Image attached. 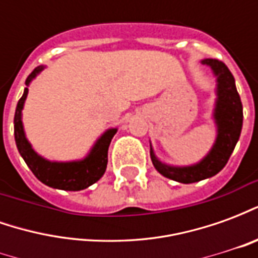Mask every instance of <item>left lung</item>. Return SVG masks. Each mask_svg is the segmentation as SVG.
<instances>
[{"label":"left lung","mask_w":258,"mask_h":258,"mask_svg":"<svg viewBox=\"0 0 258 258\" xmlns=\"http://www.w3.org/2000/svg\"><path fill=\"white\" fill-rule=\"evenodd\" d=\"M202 63L210 66L217 76V102L214 120L217 124V138L209 155L194 166L173 167L162 163L151 146V159L153 166L166 178L181 184H192L210 178L225 167L238 142L243 123V107L240 102L235 79L227 64L218 59H205Z\"/></svg>","instance_id":"left-lung-1"}]
</instances>
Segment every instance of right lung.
Segmentation results:
<instances>
[{
    "label": "right lung",
    "mask_w": 258,
    "mask_h": 258,
    "mask_svg": "<svg viewBox=\"0 0 258 258\" xmlns=\"http://www.w3.org/2000/svg\"><path fill=\"white\" fill-rule=\"evenodd\" d=\"M42 69L44 66H38L34 69L29 74L26 84H30L31 80L34 79ZM27 92L29 90L25 88V92L18 102L16 112H15V141H16V146H18L20 156L23 157V160L33 171V174L41 181L42 184L48 185L51 188H56V189L81 190L88 188L90 185L95 184L106 171L107 149H109L113 135L117 133V128L107 130L106 133L96 141L95 145L92 146L88 156L83 160L68 163L45 160L44 157L37 155L34 152V149L31 148L29 141L26 138L25 131H23L22 109L25 105Z\"/></svg>",
    "instance_id": "right-lung-1"
}]
</instances>
